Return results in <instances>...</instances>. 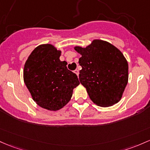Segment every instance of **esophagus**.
Instances as JSON below:
<instances>
[{
	"label": "esophagus",
	"instance_id": "34e87169",
	"mask_svg": "<svg viewBox=\"0 0 150 150\" xmlns=\"http://www.w3.org/2000/svg\"><path fill=\"white\" fill-rule=\"evenodd\" d=\"M74 72H75V73L76 74V75H78H78H79V71H78V70H74Z\"/></svg>",
	"mask_w": 150,
	"mask_h": 150
}]
</instances>
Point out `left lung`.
Instances as JSON below:
<instances>
[{
	"mask_svg": "<svg viewBox=\"0 0 150 150\" xmlns=\"http://www.w3.org/2000/svg\"><path fill=\"white\" fill-rule=\"evenodd\" d=\"M75 50L82 55L79 80L92 101L100 107L117 103L128 82V63L121 51L100 40Z\"/></svg>",
	"mask_w": 150,
	"mask_h": 150,
	"instance_id": "1",
	"label": "left lung"
}]
</instances>
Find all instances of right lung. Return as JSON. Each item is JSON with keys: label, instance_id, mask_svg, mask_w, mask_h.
Wrapping results in <instances>:
<instances>
[{"label": "right lung", "instance_id": "right-lung-1", "mask_svg": "<svg viewBox=\"0 0 150 150\" xmlns=\"http://www.w3.org/2000/svg\"><path fill=\"white\" fill-rule=\"evenodd\" d=\"M61 51L50 44L38 46L24 66L23 78L34 101L41 108L56 111L70 101L80 84L76 74L60 61Z\"/></svg>", "mask_w": 150, "mask_h": 150}]
</instances>
